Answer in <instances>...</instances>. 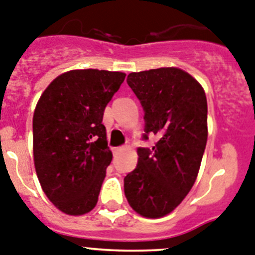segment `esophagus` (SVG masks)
Here are the masks:
<instances>
[{"mask_svg": "<svg viewBox=\"0 0 255 255\" xmlns=\"http://www.w3.org/2000/svg\"><path fill=\"white\" fill-rule=\"evenodd\" d=\"M123 150H126V146H119V147L114 148L113 152H114V153H118V152H122Z\"/></svg>", "mask_w": 255, "mask_h": 255, "instance_id": "esophagus-1", "label": "esophagus"}]
</instances>
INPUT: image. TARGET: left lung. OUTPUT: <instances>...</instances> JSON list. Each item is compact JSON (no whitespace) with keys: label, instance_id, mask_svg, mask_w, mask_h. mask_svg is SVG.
<instances>
[{"label":"left lung","instance_id":"obj_1","mask_svg":"<svg viewBox=\"0 0 255 255\" xmlns=\"http://www.w3.org/2000/svg\"><path fill=\"white\" fill-rule=\"evenodd\" d=\"M127 84L144 112L143 141L136 169L125 178V194L141 216L157 219L185 198L198 175L207 143V99L189 73L174 67L132 72Z\"/></svg>","mask_w":255,"mask_h":255}]
</instances>
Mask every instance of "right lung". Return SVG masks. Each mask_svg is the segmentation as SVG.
I'll use <instances>...</instances> for the list:
<instances>
[{
	"label": "right lung",
	"mask_w": 255,
	"mask_h": 255,
	"mask_svg": "<svg viewBox=\"0 0 255 255\" xmlns=\"http://www.w3.org/2000/svg\"><path fill=\"white\" fill-rule=\"evenodd\" d=\"M125 77L104 70L70 71L50 82L36 104V175L45 196L67 215H84L96 206L113 157L103 116Z\"/></svg>",
	"instance_id": "obj_1"
}]
</instances>
